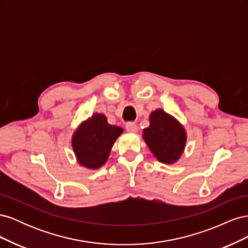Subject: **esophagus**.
I'll use <instances>...</instances> for the list:
<instances>
[{"label":"esophagus","instance_id":"obj_1","mask_svg":"<svg viewBox=\"0 0 248 248\" xmlns=\"http://www.w3.org/2000/svg\"><path fill=\"white\" fill-rule=\"evenodd\" d=\"M126 130L130 132V133H137L139 131V128L134 123H127L126 124Z\"/></svg>","mask_w":248,"mask_h":248}]
</instances>
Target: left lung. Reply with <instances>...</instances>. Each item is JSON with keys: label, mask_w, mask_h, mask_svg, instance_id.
<instances>
[{"label": "left lung", "mask_w": 248, "mask_h": 248, "mask_svg": "<svg viewBox=\"0 0 248 248\" xmlns=\"http://www.w3.org/2000/svg\"><path fill=\"white\" fill-rule=\"evenodd\" d=\"M150 126L142 130L144 139L155 158L166 164L177 162L184 152L187 133L178 120L161 108L149 117Z\"/></svg>", "instance_id": "obj_1"}]
</instances>
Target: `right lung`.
I'll list each match as a JSON object with an SVG mask.
<instances>
[{
    "mask_svg": "<svg viewBox=\"0 0 248 248\" xmlns=\"http://www.w3.org/2000/svg\"><path fill=\"white\" fill-rule=\"evenodd\" d=\"M122 132L121 127L108 124L103 114H93L72 134L71 145L78 163L89 170L100 169Z\"/></svg>",
    "mask_w": 248,
    "mask_h": 248,
    "instance_id": "1",
    "label": "right lung"
}]
</instances>
